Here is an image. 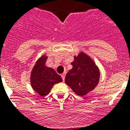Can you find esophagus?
<instances>
[{
  "instance_id": "1",
  "label": "esophagus",
  "mask_w": 130,
  "mask_h": 130,
  "mask_svg": "<svg viewBox=\"0 0 130 130\" xmlns=\"http://www.w3.org/2000/svg\"><path fill=\"white\" fill-rule=\"evenodd\" d=\"M65 75H66V73H62V74L61 75V77H62V78L63 81H64V79H65Z\"/></svg>"
}]
</instances>
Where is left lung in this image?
<instances>
[{"instance_id":"1","label":"left lung","mask_w":130,"mask_h":130,"mask_svg":"<svg viewBox=\"0 0 130 130\" xmlns=\"http://www.w3.org/2000/svg\"><path fill=\"white\" fill-rule=\"evenodd\" d=\"M71 64L73 68L69 70L65 83L77 95L84 96L92 91L100 81L99 68L90 56L81 51Z\"/></svg>"}]
</instances>
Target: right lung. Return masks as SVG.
<instances>
[{"label": "right lung", "instance_id": "right-lung-1", "mask_svg": "<svg viewBox=\"0 0 130 130\" xmlns=\"http://www.w3.org/2000/svg\"><path fill=\"white\" fill-rule=\"evenodd\" d=\"M47 56L43 55L36 62L30 73V84L33 90L41 96L47 95L55 84L62 79L54 69L45 65Z\"/></svg>", "mask_w": 130, "mask_h": 130}]
</instances>
